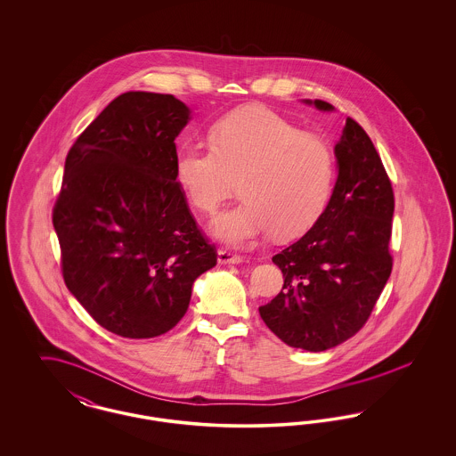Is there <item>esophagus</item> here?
Segmentation results:
<instances>
[{"label": "esophagus", "instance_id": "obj_1", "mask_svg": "<svg viewBox=\"0 0 456 456\" xmlns=\"http://www.w3.org/2000/svg\"><path fill=\"white\" fill-rule=\"evenodd\" d=\"M244 260L246 258L240 256V255L231 253L227 249H218V263H234V265H238V263H242Z\"/></svg>", "mask_w": 456, "mask_h": 456}]
</instances>
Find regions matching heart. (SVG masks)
I'll use <instances>...</instances> for the list:
<instances>
[{"label": "heart", "mask_w": 456, "mask_h": 456, "mask_svg": "<svg viewBox=\"0 0 456 456\" xmlns=\"http://www.w3.org/2000/svg\"><path fill=\"white\" fill-rule=\"evenodd\" d=\"M210 142H184L174 175L188 201L207 216L217 212L240 179L244 200L212 225L224 242L248 246L272 231L294 238L323 214L335 179V159L323 138L256 106L220 118Z\"/></svg>", "instance_id": "heart-1"}]
</instances>
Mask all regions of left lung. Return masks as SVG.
Returning a JSON list of instances; mask_svg holds the SVG:
<instances>
[{"label": "left lung", "mask_w": 456, "mask_h": 456, "mask_svg": "<svg viewBox=\"0 0 456 456\" xmlns=\"http://www.w3.org/2000/svg\"><path fill=\"white\" fill-rule=\"evenodd\" d=\"M305 102L333 109L320 99ZM335 157L338 177L325 212L272 258L282 270L283 287L260 305L261 320L283 344L309 352L340 346L366 325L393 266L390 177L368 133L352 118Z\"/></svg>", "instance_id": "8db88e82"}]
</instances>
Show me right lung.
Segmentation results:
<instances>
[{
    "instance_id": "right-lung-1",
    "label": "right lung",
    "mask_w": 456,
    "mask_h": 456,
    "mask_svg": "<svg viewBox=\"0 0 456 456\" xmlns=\"http://www.w3.org/2000/svg\"><path fill=\"white\" fill-rule=\"evenodd\" d=\"M190 109L171 94L116 97L66 155L53 208L68 290L109 331L159 337L184 316L217 265L174 175Z\"/></svg>"
}]
</instances>
